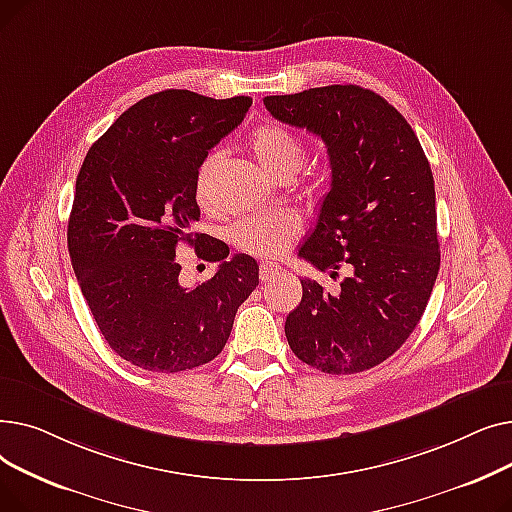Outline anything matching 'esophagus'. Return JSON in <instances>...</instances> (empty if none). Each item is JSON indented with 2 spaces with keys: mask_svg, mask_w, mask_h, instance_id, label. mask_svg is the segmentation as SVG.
Returning <instances> with one entry per match:
<instances>
[{
  "mask_svg": "<svg viewBox=\"0 0 512 512\" xmlns=\"http://www.w3.org/2000/svg\"><path fill=\"white\" fill-rule=\"evenodd\" d=\"M276 276H280V267L272 263H261L259 267V280L261 282H272Z\"/></svg>",
  "mask_w": 512,
  "mask_h": 512,
  "instance_id": "34e87169",
  "label": "esophagus"
}]
</instances>
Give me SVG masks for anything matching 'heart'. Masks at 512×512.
I'll use <instances>...</instances> for the list:
<instances>
[{"label":"heart","instance_id":"obj_1","mask_svg":"<svg viewBox=\"0 0 512 512\" xmlns=\"http://www.w3.org/2000/svg\"><path fill=\"white\" fill-rule=\"evenodd\" d=\"M251 151L259 166L265 170L267 176L280 178L284 174H297L305 159L307 149L303 141L292 130L280 126V124H263L257 126L249 139ZM222 151H211L203 157V161L197 168L195 176V195L201 205H209L213 197V182L218 176L220 164H222ZM301 232V224L297 215L288 211H276V213H261V215H249V218L238 220L228 236L234 245L242 251H247L257 257H282L292 240H297Z\"/></svg>","mask_w":512,"mask_h":512}]
</instances>
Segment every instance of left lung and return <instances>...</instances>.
Wrapping results in <instances>:
<instances>
[{
	"label": "left lung",
	"mask_w": 512,
	"mask_h": 512,
	"mask_svg": "<svg viewBox=\"0 0 512 512\" xmlns=\"http://www.w3.org/2000/svg\"><path fill=\"white\" fill-rule=\"evenodd\" d=\"M276 120L326 143L332 184L299 257L351 278L330 294L303 278L286 338L303 363L359 373L405 344L440 270L436 191L417 134L384 97L357 85L265 97Z\"/></svg>",
	"instance_id": "obj_1"
}]
</instances>
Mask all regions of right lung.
<instances>
[{"mask_svg": "<svg viewBox=\"0 0 512 512\" xmlns=\"http://www.w3.org/2000/svg\"><path fill=\"white\" fill-rule=\"evenodd\" d=\"M251 97L153 93L107 128L76 178L68 251L83 297L112 351L134 367L176 373L209 363L259 284V265L193 232L197 168L249 112ZM195 246L219 272L179 286L175 251Z\"/></svg>", "mask_w": 512, "mask_h": 512, "instance_id": "add662e5", "label": "right lung"}]
</instances>
